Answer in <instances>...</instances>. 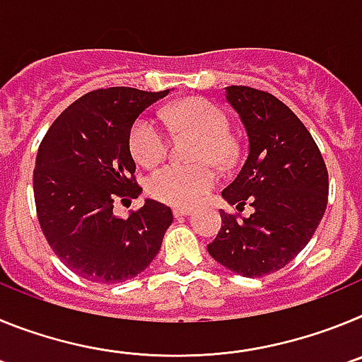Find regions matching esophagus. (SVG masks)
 <instances>
[{
  "mask_svg": "<svg viewBox=\"0 0 362 362\" xmlns=\"http://www.w3.org/2000/svg\"><path fill=\"white\" fill-rule=\"evenodd\" d=\"M190 214H192V209H187V206H175L174 209V216L177 217V219L190 216Z\"/></svg>",
  "mask_w": 362,
  "mask_h": 362,
  "instance_id": "1",
  "label": "esophagus"
}]
</instances>
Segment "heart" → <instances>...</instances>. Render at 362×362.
Returning <instances> with one entry per match:
<instances>
[{
	"instance_id": "obj_1",
	"label": "heart",
	"mask_w": 362,
	"mask_h": 362,
	"mask_svg": "<svg viewBox=\"0 0 362 362\" xmlns=\"http://www.w3.org/2000/svg\"><path fill=\"white\" fill-rule=\"evenodd\" d=\"M170 129L194 130L201 136L196 150L199 165L168 163L148 177V194L172 206H192L203 199L217 183L210 163L228 166L235 158V143L230 137L226 112L206 99H187L161 110ZM129 148L132 158L143 166H156L168 152V134L156 117L143 114L130 127Z\"/></svg>"
}]
</instances>
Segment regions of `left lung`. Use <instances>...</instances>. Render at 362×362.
<instances>
[{"label": "left lung", "instance_id": "8db88e82", "mask_svg": "<svg viewBox=\"0 0 362 362\" xmlns=\"http://www.w3.org/2000/svg\"><path fill=\"white\" fill-rule=\"evenodd\" d=\"M226 101L245 124L250 152L223 190L250 217L221 210L219 233L209 254L245 277L281 270L317 230L328 204V170L321 150L299 117L276 95L250 86H226Z\"/></svg>", "mask_w": 362, "mask_h": 362}]
</instances>
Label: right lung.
Instances as JSON below:
<instances>
[{
	"label": "right lung",
	"instance_id": "1",
	"mask_svg": "<svg viewBox=\"0 0 362 362\" xmlns=\"http://www.w3.org/2000/svg\"><path fill=\"white\" fill-rule=\"evenodd\" d=\"M168 92L92 90L45 134L34 168L37 221L54 254L83 279L114 284L141 274L174 221L172 210L153 199L127 219L114 214L116 201L141 192L129 148L130 127Z\"/></svg>",
	"mask_w": 362,
	"mask_h": 362
}]
</instances>
